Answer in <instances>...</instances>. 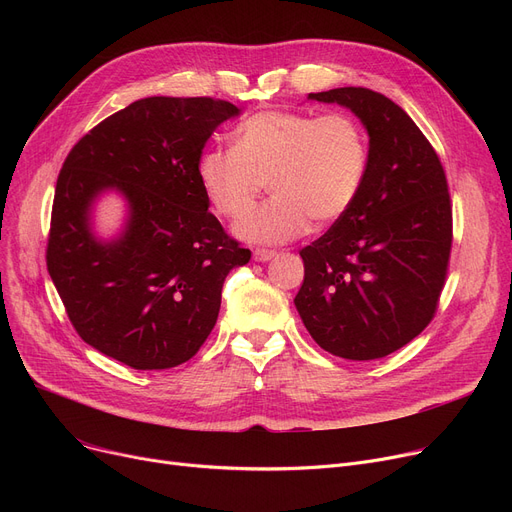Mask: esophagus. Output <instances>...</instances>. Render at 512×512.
Instances as JSON below:
<instances>
[{"label":"esophagus","mask_w":512,"mask_h":512,"mask_svg":"<svg viewBox=\"0 0 512 512\" xmlns=\"http://www.w3.org/2000/svg\"><path fill=\"white\" fill-rule=\"evenodd\" d=\"M278 253L276 251H270V249H255L253 253V259L259 261V263H265V261H272Z\"/></svg>","instance_id":"34e87169"}]
</instances>
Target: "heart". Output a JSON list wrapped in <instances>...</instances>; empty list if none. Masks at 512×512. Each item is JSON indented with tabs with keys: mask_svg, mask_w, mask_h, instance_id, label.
Masks as SVG:
<instances>
[{
	"mask_svg": "<svg viewBox=\"0 0 512 512\" xmlns=\"http://www.w3.org/2000/svg\"><path fill=\"white\" fill-rule=\"evenodd\" d=\"M234 143L205 149L197 176L226 218L246 213L268 180L275 197L236 224V234L249 242L280 245L301 236L311 218L340 220L365 180L367 137L346 114L259 112L236 128Z\"/></svg>",
	"mask_w": 512,
	"mask_h": 512,
	"instance_id": "heart-1",
	"label": "heart"
}]
</instances>
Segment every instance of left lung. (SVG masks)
<instances>
[{
    "label": "left lung",
    "instance_id": "1",
    "mask_svg": "<svg viewBox=\"0 0 512 512\" xmlns=\"http://www.w3.org/2000/svg\"><path fill=\"white\" fill-rule=\"evenodd\" d=\"M307 99L351 110L367 130L369 159L355 203L301 251L305 280L294 305L324 351L382 359L419 336L438 307L452 245L444 168L388 97L342 87Z\"/></svg>",
    "mask_w": 512,
    "mask_h": 512
}]
</instances>
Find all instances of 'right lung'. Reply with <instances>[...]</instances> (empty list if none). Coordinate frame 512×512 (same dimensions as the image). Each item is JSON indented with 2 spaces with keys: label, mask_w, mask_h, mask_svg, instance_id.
Returning <instances> with one entry per match:
<instances>
[{
  "label": "right lung",
  "mask_w": 512,
  "mask_h": 512,
  "mask_svg": "<svg viewBox=\"0 0 512 512\" xmlns=\"http://www.w3.org/2000/svg\"><path fill=\"white\" fill-rule=\"evenodd\" d=\"M240 116L211 97H145L105 118L68 153L56 184L47 270L72 326L132 369H170L211 334L224 280L249 263L203 193L197 164L213 130ZM116 192L121 232L94 230V205Z\"/></svg>",
  "instance_id": "add662e5"
}]
</instances>
